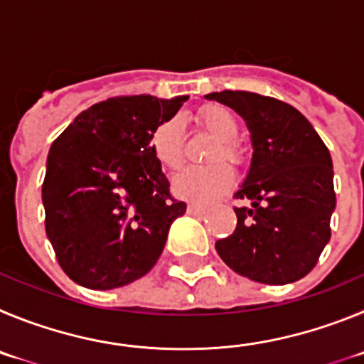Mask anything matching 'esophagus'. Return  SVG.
<instances>
[{"label": "esophagus", "mask_w": 364, "mask_h": 364, "mask_svg": "<svg viewBox=\"0 0 364 364\" xmlns=\"http://www.w3.org/2000/svg\"><path fill=\"white\" fill-rule=\"evenodd\" d=\"M186 212H188L190 215H203L206 212V208H203V206L199 205H188L186 206Z\"/></svg>", "instance_id": "obj_1"}]
</instances>
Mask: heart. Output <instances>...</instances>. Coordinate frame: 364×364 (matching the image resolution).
<instances>
[{"mask_svg":"<svg viewBox=\"0 0 364 364\" xmlns=\"http://www.w3.org/2000/svg\"><path fill=\"white\" fill-rule=\"evenodd\" d=\"M196 123L203 132L215 139L210 150V161H218L208 166H190L172 183V190L178 198L185 201L206 205L218 199L230 188L234 181L230 166L223 164L225 159L230 165H239L243 161V146L235 139L239 132V123L234 112L227 107L210 105L196 114ZM150 150L159 166L168 172H176L183 166V125L178 117H168L161 121L152 136H150Z\"/></svg>","mask_w":364,"mask_h":364,"instance_id":"1","label":"heart"}]
</instances>
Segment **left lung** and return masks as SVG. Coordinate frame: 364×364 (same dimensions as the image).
<instances>
[{"mask_svg": "<svg viewBox=\"0 0 364 364\" xmlns=\"http://www.w3.org/2000/svg\"><path fill=\"white\" fill-rule=\"evenodd\" d=\"M234 109L250 130L252 165L234 198L235 230L215 250L241 276L287 284L316 267L330 241L336 208L332 158L310 121L292 105L245 90L206 94Z\"/></svg>", "mask_w": 364, "mask_h": 364, "instance_id": "obj_1", "label": "left lung"}]
</instances>
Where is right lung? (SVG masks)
<instances>
[{
    "label": "right lung",
    "mask_w": 364,
    "mask_h": 364,
    "mask_svg": "<svg viewBox=\"0 0 364 364\" xmlns=\"http://www.w3.org/2000/svg\"><path fill=\"white\" fill-rule=\"evenodd\" d=\"M186 96H119L83 110L52 143L43 196L45 230L74 283L110 290L159 259L186 205L150 150V136Z\"/></svg>",
    "instance_id": "obj_1"
}]
</instances>
